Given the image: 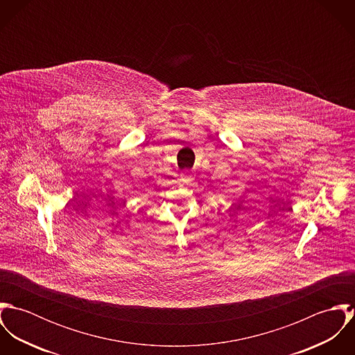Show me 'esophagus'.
<instances>
[{
	"label": "esophagus",
	"mask_w": 355,
	"mask_h": 355,
	"mask_svg": "<svg viewBox=\"0 0 355 355\" xmlns=\"http://www.w3.org/2000/svg\"><path fill=\"white\" fill-rule=\"evenodd\" d=\"M180 178H182V180L186 183V184H191L193 182H194V176H193V173L191 172H182V175H180Z\"/></svg>",
	"instance_id": "obj_1"
}]
</instances>
